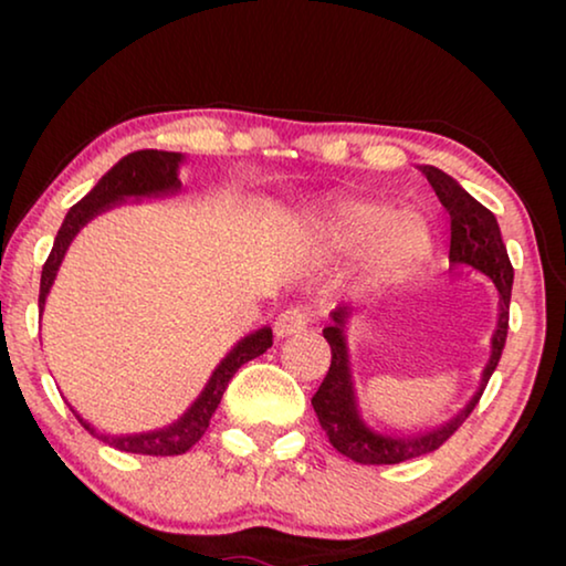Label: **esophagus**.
<instances>
[{"label":"esophagus","mask_w":566,"mask_h":566,"mask_svg":"<svg viewBox=\"0 0 566 566\" xmlns=\"http://www.w3.org/2000/svg\"><path fill=\"white\" fill-rule=\"evenodd\" d=\"M308 324V314L304 308H285V312L277 314L275 319V335L277 337H291L296 335V332L306 329Z\"/></svg>","instance_id":"34e87169"}]
</instances>
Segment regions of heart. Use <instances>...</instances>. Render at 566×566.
<instances>
[{"label":"heart","instance_id":"b5f03b06","mask_svg":"<svg viewBox=\"0 0 566 566\" xmlns=\"http://www.w3.org/2000/svg\"><path fill=\"white\" fill-rule=\"evenodd\" d=\"M293 239L319 258L360 254L358 277L368 289L407 281L432 254V234L420 216L350 196L314 200L293 223Z\"/></svg>","mask_w":566,"mask_h":566}]
</instances>
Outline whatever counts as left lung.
Masks as SVG:
<instances>
[{"label":"left lung","mask_w":566,"mask_h":566,"mask_svg":"<svg viewBox=\"0 0 566 566\" xmlns=\"http://www.w3.org/2000/svg\"><path fill=\"white\" fill-rule=\"evenodd\" d=\"M422 175L436 190V196L451 216V260L453 268H471L490 277L497 289V327L492 332L490 360L479 378L476 391L455 412L451 420L424 430H397L378 432L363 420L358 394H355L350 347H347V322L353 319L350 306H337L332 312V322L324 327V339L332 347V363L319 391L312 397L314 412L319 417L322 430L327 432L329 443L339 453L358 463H401L417 455L436 451L461 428V422L471 415L482 397L486 381L497 368L502 347L507 339V314H510V291H513V265H510L505 242H502L500 223L490 208H484L476 198H471L451 175L443 169L422 165Z\"/></svg>","instance_id":"left-lung-1"}]
</instances>
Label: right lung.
Here are the masks:
<instances>
[{
  "mask_svg": "<svg viewBox=\"0 0 566 566\" xmlns=\"http://www.w3.org/2000/svg\"><path fill=\"white\" fill-rule=\"evenodd\" d=\"M185 161V154L180 151H157V149H142L123 157L118 165L107 169L99 177L95 188L84 196L80 203L69 208L64 223H61L56 239H53V250L45 260L43 273H41V296H38V306H45L51 285L56 281V273L64 262V254L69 244L74 242V237L95 219V216L111 211L115 206H123L126 200H144V198H167L177 196L182 190L180 182V167ZM273 345V329L260 327L250 332V335L239 339L231 350L223 355L219 366L213 368L211 378H208L203 391L198 394V399L177 417L175 422L165 424V428L146 430V432H126V436H113V432L97 430L95 424H90L84 417L72 407L76 420L82 422V428L103 440V443L118 448L126 453H142V455H180L190 451L203 436L208 422L219 407V401L227 391V386L239 368L247 360L258 358Z\"/></svg>",
  "mask_w": 566,
  "mask_h": 566,
  "instance_id": "1",
  "label": "right lung"
}]
</instances>
